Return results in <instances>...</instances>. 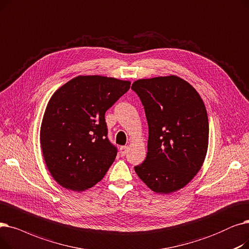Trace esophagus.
<instances>
[{"mask_svg":"<svg viewBox=\"0 0 249 249\" xmlns=\"http://www.w3.org/2000/svg\"><path fill=\"white\" fill-rule=\"evenodd\" d=\"M127 150H128V147H127V146H123V147H121V149H120L121 155H122V156H124L125 154L127 153Z\"/></svg>","mask_w":249,"mask_h":249,"instance_id":"obj_1","label":"esophagus"}]
</instances>
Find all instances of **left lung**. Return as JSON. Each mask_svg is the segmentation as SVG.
Listing matches in <instances>:
<instances>
[{
    "label": "left lung",
    "instance_id": "1",
    "mask_svg": "<svg viewBox=\"0 0 249 249\" xmlns=\"http://www.w3.org/2000/svg\"><path fill=\"white\" fill-rule=\"evenodd\" d=\"M149 126L148 153L135 167L153 192L171 194L184 187L202 168L209 145L206 106L196 90L174 76L133 83Z\"/></svg>",
    "mask_w": 249,
    "mask_h": 249
}]
</instances>
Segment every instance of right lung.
I'll use <instances>...</instances> for the list:
<instances>
[{
  "label": "right lung",
  "instance_id": "right-lung-1",
  "mask_svg": "<svg viewBox=\"0 0 249 249\" xmlns=\"http://www.w3.org/2000/svg\"><path fill=\"white\" fill-rule=\"evenodd\" d=\"M129 87V81L78 76L53 93L42 118L40 146L58 184L83 192L103 178L117 153L104 115Z\"/></svg>",
  "mask_w": 249,
  "mask_h": 249
}]
</instances>
